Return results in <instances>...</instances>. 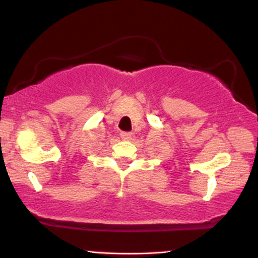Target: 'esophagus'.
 <instances>
[{"mask_svg": "<svg viewBox=\"0 0 258 258\" xmlns=\"http://www.w3.org/2000/svg\"><path fill=\"white\" fill-rule=\"evenodd\" d=\"M120 137L123 139V141H128V139H131L132 135L130 132H121L120 133Z\"/></svg>", "mask_w": 258, "mask_h": 258, "instance_id": "1", "label": "esophagus"}]
</instances>
